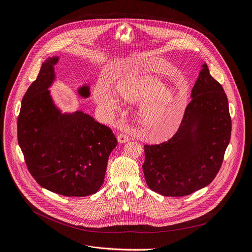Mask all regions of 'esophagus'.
<instances>
[{
  "instance_id": "obj_1",
  "label": "esophagus",
  "mask_w": 252,
  "mask_h": 252,
  "mask_svg": "<svg viewBox=\"0 0 252 252\" xmlns=\"http://www.w3.org/2000/svg\"><path fill=\"white\" fill-rule=\"evenodd\" d=\"M118 140H119V142L120 143H126L128 140H129V138L128 136L126 135V134H125V133H121V134H119V136H118Z\"/></svg>"
}]
</instances>
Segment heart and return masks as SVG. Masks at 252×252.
I'll list each match as a JSON object with an SVG mask.
<instances>
[{
  "label": "heart",
  "mask_w": 252,
  "mask_h": 252,
  "mask_svg": "<svg viewBox=\"0 0 252 252\" xmlns=\"http://www.w3.org/2000/svg\"><path fill=\"white\" fill-rule=\"evenodd\" d=\"M114 90L127 103L141 101L135 110L136 121L156 140L166 139L177 130L188 100L186 94L165 87L162 80L152 75L127 77L119 81ZM94 96L106 112L119 108L117 99L102 85L95 87Z\"/></svg>",
  "instance_id": "1"
}]
</instances>
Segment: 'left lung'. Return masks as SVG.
<instances>
[{"mask_svg": "<svg viewBox=\"0 0 252 252\" xmlns=\"http://www.w3.org/2000/svg\"><path fill=\"white\" fill-rule=\"evenodd\" d=\"M202 67L177 132L167 142L145 145L146 182L163 196L183 197L208 186L230 142L227 96L207 64Z\"/></svg>", "mask_w": 252, "mask_h": 252, "instance_id": "left-lung-1", "label": "left lung"}]
</instances>
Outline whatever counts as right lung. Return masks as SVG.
I'll return each instance as SVG.
<instances>
[{
  "label": "right lung",
  "mask_w": 252,
  "mask_h": 252,
  "mask_svg": "<svg viewBox=\"0 0 252 252\" xmlns=\"http://www.w3.org/2000/svg\"><path fill=\"white\" fill-rule=\"evenodd\" d=\"M59 57L43 62L23 96L18 117V143L38 184L67 197L95 194L104 181L108 157L117 147L112 130L83 111L61 113L50 95ZM88 97L89 87L78 89Z\"/></svg>",
  "instance_id": "right-lung-1"
}]
</instances>
